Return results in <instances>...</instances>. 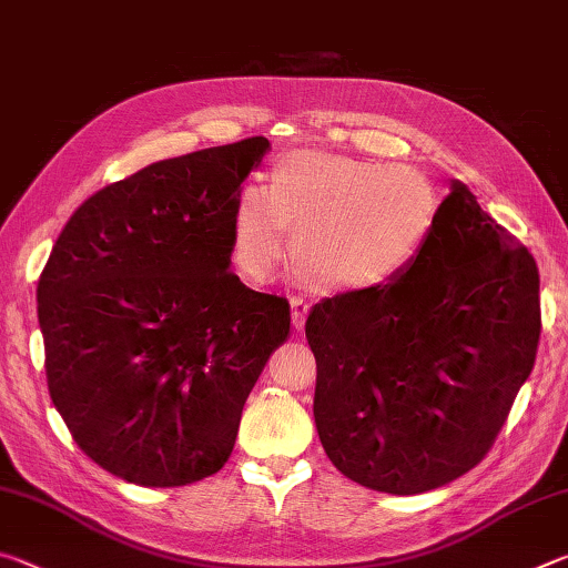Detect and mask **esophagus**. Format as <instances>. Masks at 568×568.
I'll use <instances>...</instances> for the list:
<instances>
[{
    "label": "esophagus",
    "instance_id": "1",
    "mask_svg": "<svg viewBox=\"0 0 568 568\" xmlns=\"http://www.w3.org/2000/svg\"><path fill=\"white\" fill-rule=\"evenodd\" d=\"M291 307H293V328L303 331L307 313H311V305H307L303 297H291Z\"/></svg>",
    "mask_w": 568,
    "mask_h": 568
}]
</instances>
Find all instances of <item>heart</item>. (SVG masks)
<instances>
[{"label": "heart", "instance_id": "1", "mask_svg": "<svg viewBox=\"0 0 568 568\" xmlns=\"http://www.w3.org/2000/svg\"><path fill=\"white\" fill-rule=\"evenodd\" d=\"M438 210L436 185L416 168L301 150L277 160L271 187H240L230 245L240 271L265 283L295 233V265L307 283L376 291L416 263Z\"/></svg>", "mask_w": 568, "mask_h": 568}]
</instances>
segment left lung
Returning <instances> with one entry per match:
<instances>
[{
    "instance_id": "left-lung-1",
    "label": "left lung",
    "mask_w": 568,
    "mask_h": 568,
    "mask_svg": "<svg viewBox=\"0 0 568 568\" xmlns=\"http://www.w3.org/2000/svg\"><path fill=\"white\" fill-rule=\"evenodd\" d=\"M541 335L538 267L454 182L406 273L313 305V416L333 466L373 491L413 496L491 450Z\"/></svg>"
}]
</instances>
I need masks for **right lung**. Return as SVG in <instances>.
I'll use <instances>...</instances> for the list:
<instances>
[{
	"label": "right lung",
	"instance_id": "add662e5",
	"mask_svg": "<svg viewBox=\"0 0 568 568\" xmlns=\"http://www.w3.org/2000/svg\"><path fill=\"white\" fill-rule=\"evenodd\" d=\"M271 142L160 160L94 192L37 285L47 386L74 444L130 484L217 474L271 353L285 297L230 273V215Z\"/></svg>",
	"mask_w": 568,
	"mask_h": 568
}]
</instances>
